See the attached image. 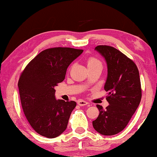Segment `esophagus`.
<instances>
[{
	"label": "esophagus",
	"instance_id": "34e87169",
	"mask_svg": "<svg viewBox=\"0 0 157 157\" xmlns=\"http://www.w3.org/2000/svg\"><path fill=\"white\" fill-rule=\"evenodd\" d=\"M78 105L81 106V107H82V106H86V105H88L89 103L87 102H86V101H84V100H79L78 101Z\"/></svg>",
	"mask_w": 157,
	"mask_h": 157
}]
</instances>
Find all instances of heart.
Instances as JSON below:
<instances>
[{
	"label": "heart",
	"mask_w": 157,
	"mask_h": 157,
	"mask_svg": "<svg viewBox=\"0 0 157 157\" xmlns=\"http://www.w3.org/2000/svg\"><path fill=\"white\" fill-rule=\"evenodd\" d=\"M87 66L88 68L95 67V66H102V62L95 57H89L87 59Z\"/></svg>",
	"instance_id": "heart-1"
}]
</instances>
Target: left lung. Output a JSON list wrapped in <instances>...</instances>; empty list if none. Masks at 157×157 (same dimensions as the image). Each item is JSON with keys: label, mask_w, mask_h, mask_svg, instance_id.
<instances>
[{"label": "left lung", "mask_w": 157, "mask_h": 157, "mask_svg": "<svg viewBox=\"0 0 157 157\" xmlns=\"http://www.w3.org/2000/svg\"><path fill=\"white\" fill-rule=\"evenodd\" d=\"M95 49L107 63L105 90L109 105L106 109L96 105L100 113L93 121V126L100 134L111 136L125 128L140 104L142 91L139 72L133 60L115 48L100 45Z\"/></svg>", "instance_id": "8db88e82"}]
</instances>
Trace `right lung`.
I'll use <instances>...</instances> for the list:
<instances>
[{
    "label": "right lung",
    "instance_id": "obj_1",
    "mask_svg": "<svg viewBox=\"0 0 157 157\" xmlns=\"http://www.w3.org/2000/svg\"><path fill=\"white\" fill-rule=\"evenodd\" d=\"M83 50L56 47L44 50L32 59L18 82L21 106L34 131L55 138L65 131L75 101L56 100L55 87L65 78L66 70Z\"/></svg>",
    "mask_w": 157,
    "mask_h": 157
}]
</instances>
